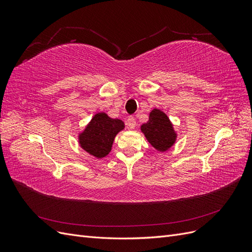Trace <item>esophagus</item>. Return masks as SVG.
Returning <instances> with one entry per match:
<instances>
[{"label": "esophagus", "instance_id": "1", "mask_svg": "<svg viewBox=\"0 0 252 252\" xmlns=\"http://www.w3.org/2000/svg\"><path fill=\"white\" fill-rule=\"evenodd\" d=\"M126 125H127L128 128L134 129V127H135V119L133 117H128L127 121H126Z\"/></svg>", "mask_w": 252, "mask_h": 252}]
</instances>
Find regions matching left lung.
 <instances>
[{
	"instance_id": "8db88e82",
	"label": "left lung",
	"mask_w": 252,
	"mask_h": 252,
	"mask_svg": "<svg viewBox=\"0 0 252 252\" xmlns=\"http://www.w3.org/2000/svg\"><path fill=\"white\" fill-rule=\"evenodd\" d=\"M141 130L152 147L161 152L168 150L177 140V133L170 120L162 110L157 108L151 110L148 122L141 126Z\"/></svg>"
}]
</instances>
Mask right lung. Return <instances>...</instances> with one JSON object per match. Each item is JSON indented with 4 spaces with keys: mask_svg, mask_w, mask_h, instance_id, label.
<instances>
[{
    "mask_svg": "<svg viewBox=\"0 0 252 252\" xmlns=\"http://www.w3.org/2000/svg\"><path fill=\"white\" fill-rule=\"evenodd\" d=\"M124 127L123 121L111 119L105 112H97L79 134L80 146L96 158H105L111 151L116 135Z\"/></svg>",
    "mask_w": 252,
    "mask_h": 252,
    "instance_id": "add662e5",
    "label": "right lung"
}]
</instances>
